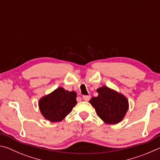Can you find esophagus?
<instances>
[{"instance_id": "obj_1", "label": "esophagus", "mask_w": 160, "mask_h": 160, "mask_svg": "<svg viewBox=\"0 0 160 160\" xmlns=\"http://www.w3.org/2000/svg\"><path fill=\"white\" fill-rule=\"evenodd\" d=\"M91 97L90 95H84L82 96V99L83 100H85V101H89V100L90 99Z\"/></svg>"}]
</instances>
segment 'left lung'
I'll list each match as a JSON object with an SVG mask.
<instances>
[{"instance_id": "1", "label": "left lung", "mask_w": 160, "mask_h": 160, "mask_svg": "<svg viewBox=\"0 0 160 160\" xmlns=\"http://www.w3.org/2000/svg\"><path fill=\"white\" fill-rule=\"evenodd\" d=\"M97 92L98 96L93 97L89 102L95 109L97 116L107 124L121 122L128 112V99L107 86L98 88Z\"/></svg>"}]
</instances>
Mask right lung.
Wrapping results in <instances>:
<instances>
[{
    "label": "right lung",
    "mask_w": 160,
    "mask_h": 160,
    "mask_svg": "<svg viewBox=\"0 0 160 160\" xmlns=\"http://www.w3.org/2000/svg\"><path fill=\"white\" fill-rule=\"evenodd\" d=\"M76 97L75 91L69 92L60 87L39 99V110L47 120L60 122L76 105Z\"/></svg>",
    "instance_id": "1"
}]
</instances>
